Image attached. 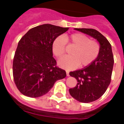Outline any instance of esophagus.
I'll return each instance as SVG.
<instances>
[{"label":"esophagus","mask_w":124,"mask_h":124,"mask_svg":"<svg viewBox=\"0 0 124 124\" xmlns=\"http://www.w3.org/2000/svg\"><path fill=\"white\" fill-rule=\"evenodd\" d=\"M66 75H67V77H69V72L68 71H66Z\"/></svg>","instance_id":"obj_1"}]
</instances>
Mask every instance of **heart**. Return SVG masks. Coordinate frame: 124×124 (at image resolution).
<instances>
[{
    "mask_svg": "<svg viewBox=\"0 0 124 124\" xmlns=\"http://www.w3.org/2000/svg\"><path fill=\"white\" fill-rule=\"evenodd\" d=\"M66 42H69L75 47L70 56H64L60 58L58 66L62 69L69 70L79 66L85 67L91 64L98 56L100 46L95 40H90L89 37L81 33H74L64 37L58 36L54 40L52 45V52L57 57H60L65 52Z\"/></svg>",
    "mask_w": 124,
    "mask_h": 124,
    "instance_id": "heart-1",
    "label": "heart"
}]
</instances>
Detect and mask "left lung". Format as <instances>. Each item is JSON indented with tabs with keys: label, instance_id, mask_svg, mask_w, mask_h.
Listing matches in <instances>:
<instances>
[{
	"label": "left lung",
	"instance_id": "left-lung-1",
	"mask_svg": "<svg viewBox=\"0 0 124 124\" xmlns=\"http://www.w3.org/2000/svg\"><path fill=\"white\" fill-rule=\"evenodd\" d=\"M74 29L96 39L100 46L98 56L91 64L69 73L78 81L74 88L69 89L70 95L79 102L89 103L101 97L110 84L114 64L112 49L107 39L98 31L89 28Z\"/></svg>",
	"mask_w": 124,
	"mask_h": 124
}]
</instances>
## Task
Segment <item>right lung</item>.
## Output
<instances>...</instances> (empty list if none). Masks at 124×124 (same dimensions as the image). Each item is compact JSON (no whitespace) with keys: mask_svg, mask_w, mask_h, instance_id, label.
Wrapping results in <instances>:
<instances>
[{"mask_svg":"<svg viewBox=\"0 0 124 124\" xmlns=\"http://www.w3.org/2000/svg\"><path fill=\"white\" fill-rule=\"evenodd\" d=\"M69 28L44 24L29 29L20 39L13 64L15 84L23 95L38 98L47 93L66 71L56 66L52 45Z\"/></svg>","mask_w":124,"mask_h":124,"instance_id":"obj_1","label":"right lung"}]
</instances>
